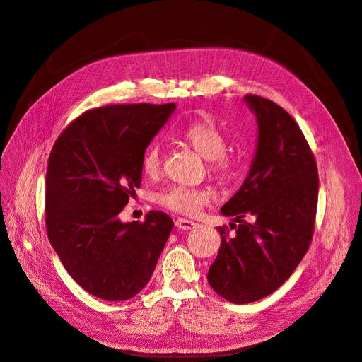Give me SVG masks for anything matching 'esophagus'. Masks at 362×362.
<instances>
[{
    "mask_svg": "<svg viewBox=\"0 0 362 362\" xmlns=\"http://www.w3.org/2000/svg\"><path fill=\"white\" fill-rule=\"evenodd\" d=\"M175 227H177V229H180V230H192V229H195V227H197L199 224L197 223H194V221H191V220H185V218H177L175 220Z\"/></svg>",
    "mask_w": 362,
    "mask_h": 362,
    "instance_id": "34e87169",
    "label": "esophagus"
}]
</instances>
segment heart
I'll return each instance as SVG.
<instances>
[{"mask_svg": "<svg viewBox=\"0 0 362 362\" xmlns=\"http://www.w3.org/2000/svg\"><path fill=\"white\" fill-rule=\"evenodd\" d=\"M182 138L197 151L200 156L209 160V170L218 177L230 175L236 168V159L224 153L227 141L224 133L211 121H197L187 126L182 132ZM163 150L159 142H153L144 151L142 171L148 177H156L162 170ZM158 202L170 211L183 215L197 214L203 204L209 202V194L204 189L173 187L162 192Z\"/></svg>", "mask_w": 362, "mask_h": 362, "instance_id": "obj_1", "label": "heart"}]
</instances>
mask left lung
I'll return each instance as SVG.
<instances>
[{"instance_id": "1", "label": "left lung", "mask_w": 362, "mask_h": 362, "mask_svg": "<svg viewBox=\"0 0 362 362\" xmlns=\"http://www.w3.org/2000/svg\"><path fill=\"white\" fill-rule=\"evenodd\" d=\"M243 100L256 117V150L241 188L220 209L233 216L235 235L218 227L208 273L214 291L236 305L261 300L293 274L311 244L318 197L314 156L290 113L257 95Z\"/></svg>"}]
</instances>
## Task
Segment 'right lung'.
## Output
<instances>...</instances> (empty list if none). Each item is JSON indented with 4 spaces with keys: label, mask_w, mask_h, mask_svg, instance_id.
<instances>
[{
    "label": "right lung",
    "mask_w": 362,
    "mask_h": 362,
    "mask_svg": "<svg viewBox=\"0 0 362 362\" xmlns=\"http://www.w3.org/2000/svg\"><path fill=\"white\" fill-rule=\"evenodd\" d=\"M175 110L174 103L88 110L56 141L47 170L48 240L69 276L107 302L142 291L173 229L167 214L144 223L119 214L142 180V156Z\"/></svg>",
    "instance_id": "right-lung-1"
}]
</instances>
